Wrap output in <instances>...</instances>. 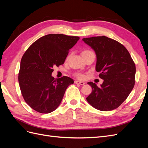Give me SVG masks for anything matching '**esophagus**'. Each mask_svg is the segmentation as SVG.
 I'll return each instance as SVG.
<instances>
[{
	"label": "esophagus",
	"mask_w": 148,
	"mask_h": 148,
	"mask_svg": "<svg viewBox=\"0 0 148 148\" xmlns=\"http://www.w3.org/2000/svg\"><path fill=\"white\" fill-rule=\"evenodd\" d=\"M75 84H81V85H84V84H85L84 82H79V81H78V80H75Z\"/></svg>",
	"instance_id": "obj_1"
}]
</instances>
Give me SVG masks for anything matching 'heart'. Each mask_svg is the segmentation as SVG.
Segmentation results:
<instances>
[{
  "label": "heart",
  "instance_id": "1",
  "mask_svg": "<svg viewBox=\"0 0 148 148\" xmlns=\"http://www.w3.org/2000/svg\"><path fill=\"white\" fill-rule=\"evenodd\" d=\"M89 52H91V51H83L82 52V54H83V53H89ZM77 77L80 79H83L84 78V76L83 75H82V74H78L77 75Z\"/></svg>",
  "mask_w": 148,
  "mask_h": 148
}]
</instances>
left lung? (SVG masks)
Instances as JSON below:
<instances>
[{"label": "left lung", "mask_w": 148, "mask_h": 148, "mask_svg": "<svg viewBox=\"0 0 148 148\" xmlns=\"http://www.w3.org/2000/svg\"><path fill=\"white\" fill-rule=\"evenodd\" d=\"M82 40L95 52L96 70L104 79L100 87L95 83H88L92 90L87 101L101 111L117 109L135 85L136 67L130 54L122 44L104 36Z\"/></svg>", "instance_id": "left-lung-1"}]
</instances>
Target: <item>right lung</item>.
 <instances>
[{"label": "right lung", "mask_w": 148, "mask_h": 148, "mask_svg": "<svg viewBox=\"0 0 148 148\" xmlns=\"http://www.w3.org/2000/svg\"><path fill=\"white\" fill-rule=\"evenodd\" d=\"M79 39L78 36L49 34L36 40L21 58L18 74L20 90L25 102L39 113L55 110L73 80L52 76L53 66L64 64L69 51Z\"/></svg>", "instance_id": "1"}]
</instances>
